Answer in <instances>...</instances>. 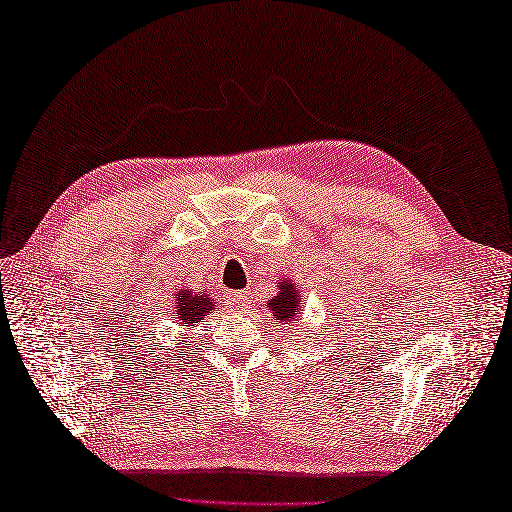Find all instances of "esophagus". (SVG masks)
<instances>
[{
    "instance_id": "1",
    "label": "esophagus",
    "mask_w": 512,
    "mask_h": 512,
    "mask_svg": "<svg viewBox=\"0 0 512 512\" xmlns=\"http://www.w3.org/2000/svg\"><path fill=\"white\" fill-rule=\"evenodd\" d=\"M226 303L230 309H245L247 305H250V299H247L245 292H228Z\"/></svg>"
}]
</instances>
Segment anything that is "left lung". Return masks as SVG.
Instances as JSON below:
<instances>
[{
  "instance_id": "8db88e82",
  "label": "left lung",
  "mask_w": 512,
  "mask_h": 512,
  "mask_svg": "<svg viewBox=\"0 0 512 512\" xmlns=\"http://www.w3.org/2000/svg\"><path fill=\"white\" fill-rule=\"evenodd\" d=\"M277 294L273 299L267 301V307L271 309L273 314V320L275 322H292L294 318H297V314H303V307H301V301H303V290H299L297 286L292 284L290 277H282V280H277Z\"/></svg>"
}]
</instances>
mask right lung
<instances>
[{"label": "right lung", "instance_id": "right-lung-1", "mask_svg": "<svg viewBox=\"0 0 512 512\" xmlns=\"http://www.w3.org/2000/svg\"><path fill=\"white\" fill-rule=\"evenodd\" d=\"M218 312V305H215L211 292L200 290L194 292L192 288H177L175 292V305H173V316L179 329H194L198 322H203L205 316ZM160 359H156L158 363Z\"/></svg>", "mask_w": 512, "mask_h": 512}]
</instances>
